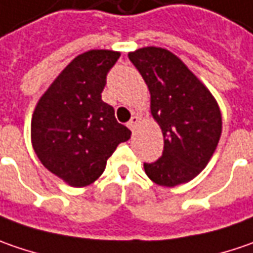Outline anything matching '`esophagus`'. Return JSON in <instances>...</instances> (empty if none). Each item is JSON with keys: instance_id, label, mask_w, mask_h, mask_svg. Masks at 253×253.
<instances>
[{"instance_id": "obj_1", "label": "esophagus", "mask_w": 253, "mask_h": 253, "mask_svg": "<svg viewBox=\"0 0 253 253\" xmlns=\"http://www.w3.org/2000/svg\"><path fill=\"white\" fill-rule=\"evenodd\" d=\"M138 120H140V119H138L137 116H133V117L130 119V122L127 123V127H128L131 131H134V130H136V127H137V125H138Z\"/></svg>"}]
</instances>
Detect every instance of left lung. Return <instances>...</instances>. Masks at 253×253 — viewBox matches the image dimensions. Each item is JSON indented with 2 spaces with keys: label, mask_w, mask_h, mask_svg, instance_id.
Segmentation results:
<instances>
[{
  "label": "left lung",
  "mask_w": 253,
  "mask_h": 253,
  "mask_svg": "<svg viewBox=\"0 0 253 253\" xmlns=\"http://www.w3.org/2000/svg\"><path fill=\"white\" fill-rule=\"evenodd\" d=\"M148 86L151 115L164 136L163 156L144 163L151 181L175 187L191 181L212 157L222 119L211 92L170 50L147 46L128 53Z\"/></svg>",
  "instance_id": "left-lung-1"
}]
</instances>
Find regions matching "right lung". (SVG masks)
Instances as JSON below:
<instances>
[{"label":"right lung","mask_w":253,"mask_h":253,"mask_svg":"<svg viewBox=\"0 0 253 253\" xmlns=\"http://www.w3.org/2000/svg\"><path fill=\"white\" fill-rule=\"evenodd\" d=\"M120 53L93 49L76 56L42 94L31 122L32 147L45 169L72 187L94 182L131 131L102 100L106 76Z\"/></svg>","instance_id":"right-lung-1"}]
</instances>
